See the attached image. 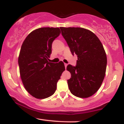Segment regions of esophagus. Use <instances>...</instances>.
<instances>
[{"mask_svg": "<svg viewBox=\"0 0 124 124\" xmlns=\"http://www.w3.org/2000/svg\"><path fill=\"white\" fill-rule=\"evenodd\" d=\"M67 65H68V64L65 63V69H66V66H67Z\"/></svg>", "mask_w": 124, "mask_h": 124, "instance_id": "1", "label": "esophagus"}]
</instances>
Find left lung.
<instances>
[{
	"mask_svg": "<svg viewBox=\"0 0 124 124\" xmlns=\"http://www.w3.org/2000/svg\"><path fill=\"white\" fill-rule=\"evenodd\" d=\"M72 55L76 54V66H67L71 78L69 89L80 98L92 96L99 89L106 75L107 56L99 38L92 31L80 27H60Z\"/></svg>",
	"mask_w": 124,
	"mask_h": 124,
	"instance_id": "1",
	"label": "left lung"
}]
</instances>
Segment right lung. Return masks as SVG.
<instances>
[{
	"instance_id": "add662e5",
	"label": "right lung",
	"mask_w": 124,
	"mask_h": 124,
	"mask_svg": "<svg viewBox=\"0 0 124 124\" xmlns=\"http://www.w3.org/2000/svg\"><path fill=\"white\" fill-rule=\"evenodd\" d=\"M59 28L42 27L30 33L21 45L18 63L25 89L32 96L43 99L54 94L65 70L62 61L49 62L52 44L60 35Z\"/></svg>"
}]
</instances>
